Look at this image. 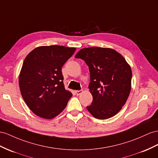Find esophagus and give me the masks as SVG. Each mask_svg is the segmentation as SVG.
Segmentation results:
<instances>
[{"label": "esophagus", "instance_id": "1", "mask_svg": "<svg viewBox=\"0 0 158 158\" xmlns=\"http://www.w3.org/2000/svg\"><path fill=\"white\" fill-rule=\"evenodd\" d=\"M83 93V90H79V91H75V94L77 95H79Z\"/></svg>", "mask_w": 158, "mask_h": 158}]
</instances>
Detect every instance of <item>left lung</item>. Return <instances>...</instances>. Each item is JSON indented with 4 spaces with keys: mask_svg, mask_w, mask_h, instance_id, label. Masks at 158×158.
<instances>
[{
    "mask_svg": "<svg viewBox=\"0 0 158 158\" xmlns=\"http://www.w3.org/2000/svg\"><path fill=\"white\" fill-rule=\"evenodd\" d=\"M87 64L89 88L93 102L87 110L94 118L106 119L121 110L131 91L132 72L123 56L110 48H84L75 56Z\"/></svg>",
    "mask_w": 158,
    "mask_h": 158,
    "instance_id": "1",
    "label": "left lung"
}]
</instances>
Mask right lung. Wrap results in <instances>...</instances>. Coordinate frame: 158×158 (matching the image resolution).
<instances>
[{
	"label": "right lung",
	"instance_id": "1",
	"mask_svg": "<svg viewBox=\"0 0 158 158\" xmlns=\"http://www.w3.org/2000/svg\"><path fill=\"white\" fill-rule=\"evenodd\" d=\"M75 50L64 46H42L26 56L19 75V87L24 101L35 115L52 119L66 107L72 94L64 89L61 67Z\"/></svg>",
	"mask_w": 158,
	"mask_h": 158
}]
</instances>
